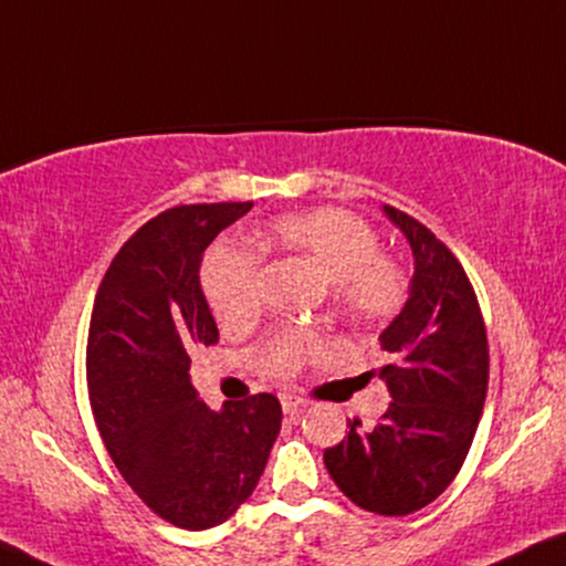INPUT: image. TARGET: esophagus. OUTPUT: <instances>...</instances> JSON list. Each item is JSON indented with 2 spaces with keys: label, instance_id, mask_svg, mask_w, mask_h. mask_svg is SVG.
<instances>
[{
  "label": "esophagus",
  "instance_id": "1",
  "mask_svg": "<svg viewBox=\"0 0 566 566\" xmlns=\"http://www.w3.org/2000/svg\"><path fill=\"white\" fill-rule=\"evenodd\" d=\"M281 407L285 415H298V411H304L306 407H310V401L302 399V396H296V394H281Z\"/></svg>",
  "mask_w": 566,
  "mask_h": 566
}]
</instances>
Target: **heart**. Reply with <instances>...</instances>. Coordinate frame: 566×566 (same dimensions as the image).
Listing matches in <instances>:
<instances>
[{
  "label": "heart",
  "mask_w": 566,
  "mask_h": 566,
  "mask_svg": "<svg viewBox=\"0 0 566 566\" xmlns=\"http://www.w3.org/2000/svg\"><path fill=\"white\" fill-rule=\"evenodd\" d=\"M268 247L317 264L327 277V294L336 310L357 325L394 317L407 294L403 270L380 254V239L365 220L348 209L319 207L275 218L268 228ZM207 302L228 331L249 327L262 312V260L256 251L218 247L201 270ZM323 346L312 331H283L260 348L268 375L289 378L302 361Z\"/></svg>",
  "instance_id": "heart-1"
}]
</instances>
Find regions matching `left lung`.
<instances>
[{
	"label": "left lung",
	"mask_w": 566,
	"mask_h": 566,
	"mask_svg": "<svg viewBox=\"0 0 566 566\" xmlns=\"http://www.w3.org/2000/svg\"><path fill=\"white\" fill-rule=\"evenodd\" d=\"M382 212L415 254L407 304L380 333L390 365L378 375L394 401L373 430L348 420V436L323 459L354 504L403 517L441 496L462 470L488 394V336L451 249L401 209Z\"/></svg>",
	"instance_id": "8db88e82"
}]
</instances>
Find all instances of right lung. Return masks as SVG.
<instances>
[{
    "label": "right lung",
    "instance_id": "add662e5",
    "mask_svg": "<svg viewBox=\"0 0 566 566\" xmlns=\"http://www.w3.org/2000/svg\"><path fill=\"white\" fill-rule=\"evenodd\" d=\"M251 207L165 209L123 243L91 312L86 378L102 441L136 496L184 530L235 514L281 432V401L272 394L212 411L188 375L193 352L218 344L199 283L201 256Z\"/></svg>",
    "mask_w": 566,
    "mask_h": 566
}]
</instances>
